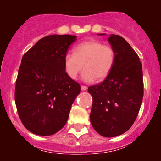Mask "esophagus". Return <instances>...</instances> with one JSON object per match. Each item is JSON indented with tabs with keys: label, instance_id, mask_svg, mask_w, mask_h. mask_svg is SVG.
I'll return each instance as SVG.
<instances>
[{
	"label": "esophagus",
	"instance_id": "1",
	"mask_svg": "<svg viewBox=\"0 0 161 161\" xmlns=\"http://www.w3.org/2000/svg\"><path fill=\"white\" fill-rule=\"evenodd\" d=\"M81 90H82V91L86 90H87V86H83V85H82V86H81Z\"/></svg>",
	"mask_w": 161,
	"mask_h": 161
}]
</instances>
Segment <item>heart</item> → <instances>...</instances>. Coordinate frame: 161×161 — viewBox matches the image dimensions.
<instances>
[{
	"label": "heart",
	"mask_w": 161,
	"mask_h": 161,
	"mask_svg": "<svg viewBox=\"0 0 161 161\" xmlns=\"http://www.w3.org/2000/svg\"><path fill=\"white\" fill-rule=\"evenodd\" d=\"M116 61L115 50L111 45L103 44L96 39L85 40L74 47V53H66L64 68L71 79H75L83 69L82 80L92 82L106 79L111 72Z\"/></svg>",
	"instance_id": "1"
}]
</instances>
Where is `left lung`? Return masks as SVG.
I'll return each instance as SVG.
<instances>
[{
  "instance_id": "8db88e82",
  "label": "left lung",
  "mask_w": 161,
  "mask_h": 161,
  "mask_svg": "<svg viewBox=\"0 0 161 161\" xmlns=\"http://www.w3.org/2000/svg\"><path fill=\"white\" fill-rule=\"evenodd\" d=\"M108 41L116 53L114 66L103 82L91 86L88 91L92 97V127L100 136L114 137L136 121L143 97V79L142 64L129 43L114 34Z\"/></svg>"
}]
</instances>
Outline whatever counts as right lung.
<instances>
[{
  "instance_id": "right-lung-1",
  "label": "right lung",
  "mask_w": 161,
  "mask_h": 161,
  "mask_svg": "<svg viewBox=\"0 0 161 161\" xmlns=\"http://www.w3.org/2000/svg\"><path fill=\"white\" fill-rule=\"evenodd\" d=\"M76 40V36H47L22 57L14 100L21 121L34 134L51 136L67 122L81 88L66 74L64 58Z\"/></svg>"
}]
</instances>
